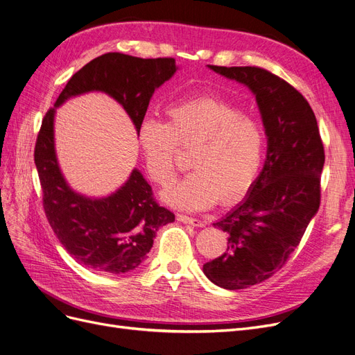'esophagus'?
<instances>
[{
    "mask_svg": "<svg viewBox=\"0 0 355 355\" xmlns=\"http://www.w3.org/2000/svg\"><path fill=\"white\" fill-rule=\"evenodd\" d=\"M178 221L180 223H185V224H191V225H195V227H204L205 223L198 220V218H193V217H187V216H182V214H178Z\"/></svg>",
    "mask_w": 355,
    "mask_h": 355,
    "instance_id": "obj_1",
    "label": "esophagus"
}]
</instances>
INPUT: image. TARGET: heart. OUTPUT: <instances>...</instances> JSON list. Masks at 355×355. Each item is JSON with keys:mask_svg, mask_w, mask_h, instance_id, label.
I'll list each match as a JSON object with an SVG mask.
<instances>
[{"mask_svg": "<svg viewBox=\"0 0 355 355\" xmlns=\"http://www.w3.org/2000/svg\"><path fill=\"white\" fill-rule=\"evenodd\" d=\"M138 147L151 180L168 185L176 173V146L193 147V172L162 192L176 209L204 211L243 198L257 182L265 150L261 123L221 98L201 96L166 109V122L144 118L137 131Z\"/></svg>", "mask_w": 355, "mask_h": 355, "instance_id": "b5f03b06", "label": "heart"}]
</instances>
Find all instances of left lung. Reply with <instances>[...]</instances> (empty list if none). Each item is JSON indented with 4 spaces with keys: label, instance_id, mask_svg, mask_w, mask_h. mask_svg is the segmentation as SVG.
<instances>
[{
    "label": "left lung",
    "instance_id": "1",
    "mask_svg": "<svg viewBox=\"0 0 355 355\" xmlns=\"http://www.w3.org/2000/svg\"><path fill=\"white\" fill-rule=\"evenodd\" d=\"M208 68L253 93L266 135L257 182L212 224L229 236L227 250L202 266L216 286L240 290L272 277L299 246L319 209L324 151L313 110L287 81L258 67Z\"/></svg>",
    "mask_w": 355,
    "mask_h": 355
}]
</instances>
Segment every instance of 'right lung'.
<instances>
[{
  "label": "right lung",
  "mask_w": 355,
  "mask_h": 355,
  "mask_svg": "<svg viewBox=\"0 0 355 355\" xmlns=\"http://www.w3.org/2000/svg\"><path fill=\"white\" fill-rule=\"evenodd\" d=\"M178 68L173 58L144 60L119 52L105 53L69 78L42 121L35 164L48 221L64 249L93 271L110 275L134 271L147 258L157 230L173 223L175 214L154 201L151 187L138 168L106 196H87L71 188L56 157V109L73 97L101 92L115 98L138 131L154 92L172 78Z\"/></svg>",
  "instance_id": "obj_1"
}]
</instances>
